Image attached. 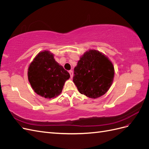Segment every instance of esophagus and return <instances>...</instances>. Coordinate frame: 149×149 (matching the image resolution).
Returning <instances> with one entry per match:
<instances>
[{
	"mask_svg": "<svg viewBox=\"0 0 149 149\" xmlns=\"http://www.w3.org/2000/svg\"><path fill=\"white\" fill-rule=\"evenodd\" d=\"M69 73L70 74V77L71 78H73V71L72 70H70L69 71Z\"/></svg>",
	"mask_w": 149,
	"mask_h": 149,
	"instance_id": "34e87169",
	"label": "esophagus"
}]
</instances>
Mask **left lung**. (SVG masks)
<instances>
[{"mask_svg":"<svg viewBox=\"0 0 149 149\" xmlns=\"http://www.w3.org/2000/svg\"><path fill=\"white\" fill-rule=\"evenodd\" d=\"M114 77V68L109 58L100 52L89 49L74 68L73 80L81 94L96 99L107 93Z\"/></svg>","mask_w":149,"mask_h":149,"instance_id":"left-lung-1","label":"left lung"}]
</instances>
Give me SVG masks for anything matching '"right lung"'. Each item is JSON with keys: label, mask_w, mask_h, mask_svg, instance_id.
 I'll use <instances>...</instances> for the list:
<instances>
[{"label": "right lung", "mask_w": 149, "mask_h": 149, "mask_svg": "<svg viewBox=\"0 0 149 149\" xmlns=\"http://www.w3.org/2000/svg\"><path fill=\"white\" fill-rule=\"evenodd\" d=\"M70 77L68 72L54 59L53 54L47 50L40 52L28 69L31 88L45 98L51 99L60 95Z\"/></svg>", "instance_id": "1"}]
</instances>
